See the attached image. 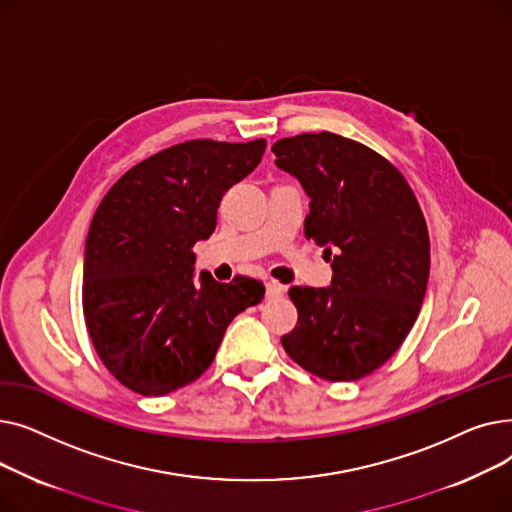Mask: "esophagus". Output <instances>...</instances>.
<instances>
[{
  "instance_id": "obj_1",
  "label": "esophagus",
  "mask_w": 512,
  "mask_h": 512,
  "mask_svg": "<svg viewBox=\"0 0 512 512\" xmlns=\"http://www.w3.org/2000/svg\"><path fill=\"white\" fill-rule=\"evenodd\" d=\"M284 292H286V286H282L280 282H267V299L270 301L280 299Z\"/></svg>"
}]
</instances>
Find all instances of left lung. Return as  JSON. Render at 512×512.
<instances>
[{
    "instance_id": "obj_1",
    "label": "left lung",
    "mask_w": 512,
    "mask_h": 512,
    "mask_svg": "<svg viewBox=\"0 0 512 512\" xmlns=\"http://www.w3.org/2000/svg\"><path fill=\"white\" fill-rule=\"evenodd\" d=\"M276 166L311 197L305 236L332 255V286H292L299 311L288 357L328 382H355L405 342L429 278L427 224L386 157L334 132L274 143Z\"/></svg>"
}]
</instances>
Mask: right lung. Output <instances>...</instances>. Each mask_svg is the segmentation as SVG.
Here are the masks:
<instances>
[{"instance_id": "add662e5", "label": "right lung", "mask_w": 512, "mask_h": 512, "mask_svg": "<svg viewBox=\"0 0 512 512\" xmlns=\"http://www.w3.org/2000/svg\"><path fill=\"white\" fill-rule=\"evenodd\" d=\"M263 151L265 139L184 141L130 168L99 203L83 313L99 359L132 392L164 396L201 378L230 321L261 303L259 280H195L193 247L211 236L224 193Z\"/></svg>"}]
</instances>
